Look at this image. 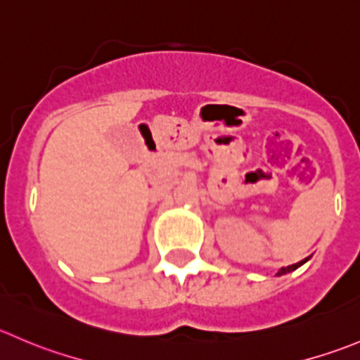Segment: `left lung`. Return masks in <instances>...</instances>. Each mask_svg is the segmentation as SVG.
<instances>
[{
  "label": "left lung",
  "mask_w": 360,
  "mask_h": 360,
  "mask_svg": "<svg viewBox=\"0 0 360 360\" xmlns=\"http://www.w3.org/2000/svg\"><path fill=\"white\" fill-rule=\"evenodd\" d=\"M304 262H308V258H304V260L297 262V264H294V265H288V267H281V269H280V273H278V276H281V274L292 273V271H295V269H297V267H301V265L304 264Z\"/></svg>",
  "instance_id": "obj_1"
}]
</instances>
